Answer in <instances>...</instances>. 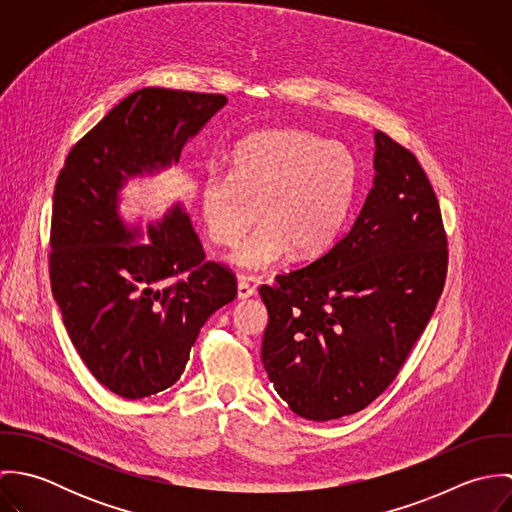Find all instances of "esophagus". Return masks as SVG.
Here are the masks:
<instances>
[{"instance_id": "esophagus-1", "label": "esophagus", "mask_w": 512, "mask_h": 512, "mask_svg": "<svg viewBox=\"0 0 512 512\" xmlns=\"http://www.w3.org/2000/svg\"><path fill=\"white\" fill-rule=\"evenodd\" d=\"M252 295H256V288L252 284H248L246 278H240L238 280V299H248Z\"/></svg>"}]
</instances>
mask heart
Wrapping results in <instances>:
<instances>
[{"label": "heart", "instance_id": "b5f03b06", "mask_svg": "<svg viewBox=\"0 0 512 512\" xmlns=\"http://www.w3.org/2000/svg\"><path fill=\"white\" fill-rule=\"evenodd\" d=\"M359 187L353 153L305 130H264L234 147L228 179L211 175L201 187L209 238L238 246L232 260L246 270H268L286 260L325 254L351 215Z\"/></svg>", "mask_w": 512, "mask_h": 512}]
</instances>
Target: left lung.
Returning a JSON list of instances; mask_svg holds the SVG:
<instances>
[{
  "label": "left lung",
  "instance_id": "8db88e82",
  "mask_svg": "<svg viewBox=\"0 0 512 512\" xmlns=\"http://www.w3.org/2000/svg\"><path fill=\"white\" fill-rule=\"evenodd\" d=\"M374 187L353 228L311 264L262 286V363L301 418L366 408L398 376L445 286L447 234L408 147L374 134Z\"/></svg>",
  "mask_w": 512,
  "mask_h": 512
}]
</instances>
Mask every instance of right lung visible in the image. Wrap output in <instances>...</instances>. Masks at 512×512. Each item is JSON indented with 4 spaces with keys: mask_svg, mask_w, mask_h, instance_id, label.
<instances>
[{
    "mask_svg": "<svg viewBox=\"0 0 512 512\" xmlns=\"http://www.w3.org/2000/svg\"><path fill=\"white\" fill-rule=\"evenodd\" d=\"M226 104L222 94L142 88L65 159L53 195L49 276L76 353L114 394L138 400L179 380L205 321L236 297V276L207 260L179 207L149 244H130L116 197L124 179L179 161Z\"/></svg>",
    "mask_w": 512,
    "mask_h": 512,
    "instance_id": "1",
    "label": "right lung"
}]
</instances>
